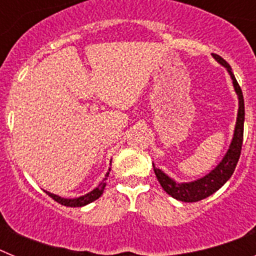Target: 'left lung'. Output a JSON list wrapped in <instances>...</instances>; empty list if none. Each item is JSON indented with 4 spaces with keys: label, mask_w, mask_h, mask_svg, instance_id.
Returning a JSON list of instances; mask_svg holds the SVG:
<instances>
[{
    "label": "left lung",
    "mask_w": 256,
    "mask_h": 256,
    "mask_svg": "<svg viewBox=\"0 0 256 256\" xmlns=\"http://www.w3.org/2000/svg\"><path fill=\"white\" fill-rule=\"evenodd\" d=\"M212 55L219 64L227 68L228 73H230V78L234 80V87L236 90L237 96H238V114H237L236 128H234V140L230 142L227 154H226L223 160L219 162V165L214 170L210 172L204 178L190 183L174 182L172 178H169L166 174L162 173L160 169L155 168V165H154V172H155L156 178L159 180L162 190L168 195H170L172 198H177L180 201H184V202H196V201L209 198L214 192L218 191L230 180V176L234 174L237 162H238L240 155H241V148H242L244 120H245V104H244L242 91H241V87L237 83L234 74L232 73V69H230L227 61L219 55H216V54H212Z\"/></svg>",
    "instance_id": "obj_1"
}]
</instances>
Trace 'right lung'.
<instances>
[{
    "mask_svg": "<svg viewBox=\"0 0 256 256\" xmlns=\"http://www.w3.org/2000/svg\"><path fill=\"white\" fill-rule=\"evenodd\" d=\"M108 172H110V169H108ZM108 172L106 173V176H105V178H104L102 182H101L100 184H98V186L94 190V191H91L90 194H87V195H84V196H80V198H62L58 195H54V194H51V192L46 191V194L50 196V198H54L56 202H58V204H61V205H64V206H72V208L73 206L74 208L84 206V205H87V204H90V202H92V201L97 200V198L102 195L104 188H105V186H106V180H108Z\"/></svg>",
    "mask_w": 256,
    "mask_h": 256,
    "instance_id": "right-lung-1",
    "label": "right lung"
}]
</instances>
